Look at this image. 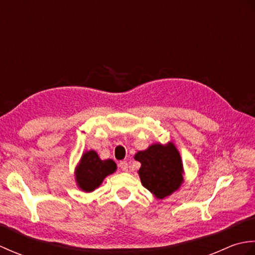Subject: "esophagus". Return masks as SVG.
<instances>
[{"label": "esophagus", "mask_w": 255, "mask_h": 255, "mask_svg": "<svg viewBox=\"0 0 255 255\" xmlns=\"http://www.w3.org/2000/svg\"><path fill=\"white\" fill-rule=\"evenodd\" d=\"M119 169H121L122 171H128V163L126 161H121L119 162Z\"/></svg>", "instance_id": "obj_1"}]
</instances>
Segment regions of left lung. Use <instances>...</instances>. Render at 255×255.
<instances>
[{"label": "left lung", "instance_id": "1", "mask_svg": "<svg viewBox=\"0 0 255 255\" xmlns=\"http://www.w3.org/2000/svg\"><path fill=\"white\" fill-rule=\"evenodd\" d=\"M134 159L141 163L139 176L142 185L158 198H164L181 186L183 165L181 156L173 143L152 144L139 151Z\"/></svg>", "mask_w": 255, "mask_h": 255}]
</instances>
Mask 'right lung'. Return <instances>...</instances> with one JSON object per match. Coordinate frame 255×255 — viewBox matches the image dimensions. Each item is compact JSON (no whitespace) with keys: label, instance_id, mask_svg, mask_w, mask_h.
Segmentation results:
<instances>
[{"label":"right lung","instance_id":"1","mask_svg":"<svg viewBox=\"0 0 255 255\" xmlns=\"http://www.w3.org/2000/svg\"><path fill=\"white\" fill-rule=\"evenodd\" d=\"M116 171V163L113 160L103 161L95 151L85 152L81 159L77 171V181L81 189L85 192L94 191L103 180Z\"/></svg>","mask_w":255,"mask_h":255}]
</instances>
